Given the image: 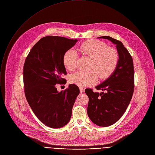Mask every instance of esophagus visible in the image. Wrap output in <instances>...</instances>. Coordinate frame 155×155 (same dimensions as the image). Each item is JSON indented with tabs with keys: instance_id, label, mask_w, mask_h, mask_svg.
I'll return each instance as SVG.
<instances>
[{
	"instance_id": "34e87169",
	"label": "esophagus",
	"mask_w": 155,
	"mask_h": 155,
	"mask_svg": "<svg viewBox=\"0 0 155 155\" xmlns=\"http://www.w3.org/2000/svg\"><path fill=\"white\" fill-rule=\"evenodd\" d=\"M80 93H83L84 92V89H83V88H80Z\"/></svg>"
}]
</instances>
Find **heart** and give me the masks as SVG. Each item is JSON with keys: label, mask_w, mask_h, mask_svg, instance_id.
Here are the masks:
<instances>
[{"label": "heart", "mask_w": 155, "mask_h": 155, "mask_svg": "<svg viewBox=\"0 0 155 155\" xmlns=\"http://www.w3.org/2000/svg\"><path fill=\"white\" fill-rule=\"evenodd\" d=\"M78 50L82 54L92 58L91 68L94 69L87 72L78 71L70 76V82L78 86L94 84L98 80V74L101 79L108 78L118 65V51L113 48L107 47L104 42L96 40H87L78 46ZM77 57L78 54L74 49H69L64 53L63 61L67 70L72 71L75 69Z\"/></svg>", "instance_id": "obj_1"}]
</instances>
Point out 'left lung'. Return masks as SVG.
I'll return each instance as SVG.
<instances>
[{
	"label": "left lung",
	"mask_w": 155,
	"mask_h": 155,
	"mask_svg": "<svg viewBox=\"0 0 155 155\" xmlns=\"http://www.w3.org/2000/svg\"><path fill=\"white\" fill-rule=\"evenodd\" d=\"M117 45L119 61L114 72L101 84L95 87L104 92H94L86 89L89 97L87 115L96 125L111 126L118 121L126 112L134 91V67L133 59L121 41L109 36L99 37Z\"/></svg>",
	"instance_id": "left-lung-1"
}]
</instances>
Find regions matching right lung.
<instances>
[{"label":"right lung","instance_id":"1","mask_svg":"<svg viewBox=\"0 0 155 155\" xmlns=\"http://www.w3.org/2000/svg\"><path fill=\"white\" fill-rule=\"evenodd\" d=\"M78 40L46 36L32 47L23 66L25 95L32 110L46 126L54 129L66 125L80 93L74 84L58 92L57 84H66L62 76L67 72L63 58Z\"/></svg>","mask_w":155,"mask_h":155}]
</instances>
